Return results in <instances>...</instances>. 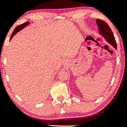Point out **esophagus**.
Masks as SVG:
<instances>
[{"mask_svg":"<svg viewBox=\"0 0 127 127\" xmlns=\"http://www.w3.org/2000/svg\"><path fill=\"white\" fill-rule=\"evenodd\" d=\"M65 62H66V61H65Z\"/></svg>","mask_w":127,"mask_h":127,"instance_id":"esophagus-1","label":"esophagus"}]
</instances>
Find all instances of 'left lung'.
Segmentation results:
<instances>
[{
    "label": "left lung",
    "mask_w": 127,
    "mask_h": 127,
    "mask_svg": "<svg viewBox=\"0 0 127 127\" xmlns=\"http://www.w3.org/2000/svg\"><path fill=\"white\" fill-rule=\"evenodd\" d=\"M96 23L98 26L100 33L106 38L107 41L109 44L114 47L115 49H117V42H116L114 36L107 23L105 22L104 21L100 20V19L96 20Z\"/></svg>",
    "instance_id": "left-lung-1"
}]
</instances>
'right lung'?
<instances>
[{
	"label": "right lung",
	"mask_w": 127,
	"mask_h": 127,
	"mask_svg": "<svg viewBox=\"0 0 127 127\" xmlns=\"http://www.w3.org/2000/svg\"><path fill=\"white\" fill-rule=\"evenodd\" d=\"M29 24V22H25V23H23V24H22V25H20L18 26H17L16 28H15V29L14 30L13 32L12 33L11 36H10V40L12 39V37H13V36L15 35V34L18 32L19 31H20V30L23 29V28L25 27L26 26H27Z\"/></svg>",
	"instance_id": "add662e5"
}]
</instances>
